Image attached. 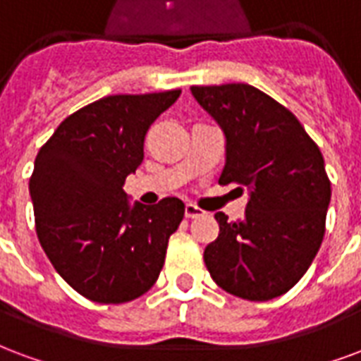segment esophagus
Returning a JSON list of instances; mask_svg holds the SVG:
<instances>
[{
    "instance_id": "1",
    "label": "esophagus",
    "mask_w": 361,
    "mask_h": 361,
    "mask_svg": "<svg viewBox=\"0 0 361 361\" xmlns=\"http://www.w3.org/2000/svg\"><path fill=\"white\" fill-rule=\"evenodd\" d=\"M202 216V210L195 204H185V218H199Z\"/></svg>"
}]
</instances>
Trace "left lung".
Listing matches in <instances>:
<instances>
[{"label": "left lung", "instance_id": "1", "mask_svg": "<svg viewBox=\"0 0 361 361\" xmlns=\"http://www.w3.org/2000/svg\"><path fill=\"white\" fill-rule=\"evenodd\" d=\"M226 133L220 185L248 189L243 221L216 212L220 235L204 248L218 287L252 302L293 289L325 235L331 181L323 154L296 116L255 85H191Z\"/></svg>", "mask_w": 361, "mask_h": 361}]
</instances>
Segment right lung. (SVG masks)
Returning a JSON list of instances; mask_svg holds the SVG:
<instances>
[{
	"label": "right lung",
	"mask_w": 361,
	"mask_h": 361,
	"mask_svg": "<svg viewBox=\"0 0 361 361\" xmlns=\"http://www.w3.org/2000/svg\"><path fill=\"white\" fill-rule=\"evenodd\" d=\"M181 90L109 95L66 116L30 176L36 233L72 289L99 304L130 302L153 287L185 204L166 197L130 207L124 181L143 160L149 126Z\"/></svg>",
	"instance_id": "obj_1"
}]
</instances>
